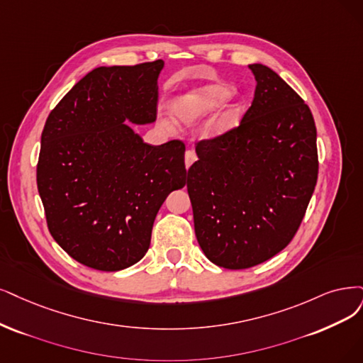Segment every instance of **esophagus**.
<instances>
[{"label": "esophagus", "mask_w": 363, "mask_h": 363, "mask_svg": "<svg viewBox=\"0 0 363 363\" xmlns=\"http://www.w3.org/2000/svg\"><path fill=\"white\" fill-rule=\"evenodd\" d=\"M196 160H197V155H196L194 151H186V152H185V167L189 169V167L194 163Z\"/></svg>", "instance_id": "esophagus-1"}]
</instances>
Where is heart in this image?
<instances>
[{"label": "heart", "mask_w": 363, "mask_h": 363, "mask_svg": "<svg viewBox=\"0 0 363 363\" xmlns=\"http://www.w3.org/2000/svg\"><path fill=\"white\" fill-rule=\"evenodd\" d=\"M218 108V111L216 109ZM208 124L211 138H221L233 131L242 119V103L225 84L211 82L185 89L170 104L172 116L182 124H193L215 111ZM169 124L167 121H163Z\"/></svg>", "instance_id": "heart-1"}]
</instances>
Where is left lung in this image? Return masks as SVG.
Instances as JSON below:
<instances>
[{
    "instance_id": "obj_1",
    "label": "left lung",
    "mask_w": 363,
    "mask_h": 363,
    "mask_svg": "<svg viewBox=\"0 0 363 363\" xmlns=\"http://www.w3.org/2000/svg\"><path fill=\"white\" fill-rule=\"evenodd\" d=\"M248 67L257 85L240 125L200 142L186 173L197 242L225 269L260 264L289 245L318 173L310 107L269 67Z\"/></svg>"
}]
</instances>
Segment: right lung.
<instances>
[{
  "instance_id": "1",
  "label": "right lung",
  "mask_w": 363,
  "mask_h": 363,
  "mask_svg": "<svg viewBox=\"0 0 363 363\" xmlns=\"http://www.w3.org/2000/svg\"><path fill=\"white\" fill-rule=\"evenodd\" d=\"M164 61L99 67L65 94L42 133L38 194L49 232L70 257L97 271L138 263L166 197L186 184L185 146L143 142L155 121Z\"/></svg>"
}]
</instances>
